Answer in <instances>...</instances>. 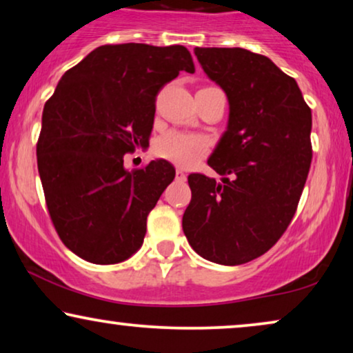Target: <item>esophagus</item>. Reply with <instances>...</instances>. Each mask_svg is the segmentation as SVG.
Instances as JSON below:
<instances>
[{
	"instance_id": "esophagus-1",
	"label": "esophagus",
	"mask_w": 353,
	"mask_h": 353,
	"mask_svg": "<svg viewBox=\"0 0 353 353\" xmlns=\"http://www.w3.org/2000/svg\"><path fill=\"white\" fill-rule=\"evenodd\" d=\"M176 180L178 181H185L186 180V173L180 170V168H176Z\"/></svg>"
}]
</instances>
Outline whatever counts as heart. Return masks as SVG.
<instances>
[{
	"mask_svg": "<svg viewBox=\"0 0 353 353\" xmlns=\"http://www.w3.org/2000/svg\"><path fill=\"white\" fill-rule=\"evenodd\" d=\"M154 149L161 159H165L181 168H190L207 156L210 143L201 134L168 132L157 139Z\"/></svg>",
	"mask_w": 353,
	"mask_h": 353,
	"instance_id": "1",
	"label": "heart"
}]
</instances>
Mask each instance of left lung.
<instances>
[{
    "mask_svg": "<svg viewBox=\"0 0 353 353\" xmlns=\"http://www.w3.org/2000/svg\"><path fill=\"white\" fill-rule=\"evenodd\" d=\"M194 54L228 96L230 120L207 161L223 180L188 176L183 231L201 257L241 265L272 249L296 214L312 162V110L267 56L243 48Z\"/></svg>",
    "mask_w": 353,
    "mask_h": 353,
    "instance_id": "8db88e82",
    "label": "left lung"
}]
</instances>
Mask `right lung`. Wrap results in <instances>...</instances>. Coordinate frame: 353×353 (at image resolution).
<instances>
[{
	"mask_svg": "<svg viewBox=\"0 0 353 353\" xmlns=\"http://www.w3.org/2000/svg\"><path fill=\"white\" fill-rule=\"evenodd\" d=\"M181 70L185 46L104 45L62 75L46 101L37 162L56 233L86 262L112 265L141 248L149 212L175 178L167 161L125 170L151 138L156 96Z\"/></svg>",
	"mask_w": 353,
	"mask_h": 353,
	"instance_id": "obj_1",
	"label": "right lung"
}]
</instances>
